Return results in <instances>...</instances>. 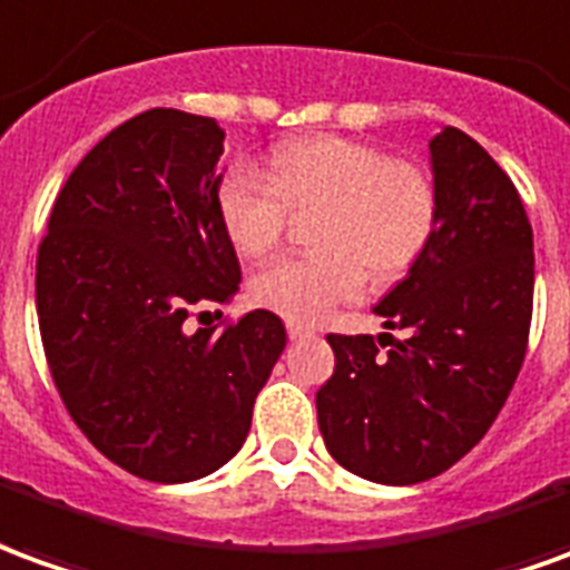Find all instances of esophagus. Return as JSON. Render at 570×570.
I'll use <instances>...</instances> for the list:
<instances>
[{
	"label": "esophagus",
	"mask_w": 570,
	"mask_h": 570,
	"mask_svg": "<svg viewBox=\"0 0 570 570\" xmlns=\"http://www.w3.org/2000/svg\"><path fill=\"white\" fill-rule=\"evenodd\" d=\"M288 337L292 341H301V337H313V331L301 325V322H288Z\"/></svg>",
	"instance_id": "34e87169"
}]
</instances>
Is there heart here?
<instances>
[{"label":"heart","instance_id":"1","mask_svg":"<svg viewBox=\"0 0 570 570\" xmlns=\"http://www.w3.org/2000/svg\"><path fill=\"white\" fill-rule=\"evenodd\" d=\"M292 217H313L306 257H285L252 278L254 304L292 322H318L377 282L405 276L426 252L439 220V196L417 165L341 135L285 140L266 177L233 165L217 184V217L229 245L266 257Z\"/></svg>","mask_w":570,"mask_h":570}]
</instances>
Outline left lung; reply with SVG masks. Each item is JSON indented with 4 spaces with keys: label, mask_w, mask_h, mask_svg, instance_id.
I'll use <instances>...</instances> for the list:
<instances>
[{
    "label": "left lung",
    "mask_w": 570,
    "mask_h": 570,
    "mask_svg": "<svg viewBox=\"0 0 570 570\" xmlns=\"http://www.w3.org/2000/svg\"><path fill=\"white\" fill-rule=\"evenodd\" d=\"M430 168L433 239L374 306L407 337L381 356L368 334H328L337 365L316 393L331 458L377 485L426 482L482 442L531 328L534 236L507 171L451 125L430 140Z\"/></svg>",
    "instance_id": "obj_1"
}]
</instances>
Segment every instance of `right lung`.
Returning <instances> with one entry per match:
<instances>
[{
  "label": "right lung",
  "instance_id": "1",
  "mask_svg": "<svg viewBox=\"0 0 570 570\" xmlns=\"http://www.w3.org/2000/svg\"><path fill=\"white\" fill-rule=\"evenodd\" d=\"M224 137L165 107L112 128L67 177L39 245L36 313L60 399L104 458L147 482L236 458L288 341L269 309L187 325L242 282L217 217Z\"/></svg>",
  "mask_w": 570,
  "mask_h": 570
}]
</instances>
